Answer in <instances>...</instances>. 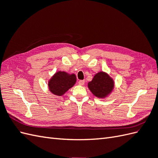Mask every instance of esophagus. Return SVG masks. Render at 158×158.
<instances>
[{"label":"esophagus","mask_w":158,"mask_h":158,"mask_svg":"<svg viewBox=\"0 0 158 158\" xmlns=\"http://www.w3.org/2000/svg\"><path fill=\"white\" fill-rule=\"evenodd\" d=\"M78 83H79V85H84V83H85V81H84V80H79Z\"/></svg>","instance_id":"esophagus-1"}]
</instances>
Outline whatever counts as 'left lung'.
Here are the masks:
<instances>
[{
    "label": "left lung",
    "mask_w": 158,
    "mask_h": 158,
    "mask_svg": "<svg viewBox=\"0 0 158 158\" xmlns=\"http://www.w3.org/2000/svg\"><path fill=\"white\" fill-rule=\"evenodd\" d=\"M114 83L112 79L103 72L98 73L91 81L88 83V87L95 96L104 98L111 92Z\"/></svg>",
    "instance_id": "1"
}]
</instances>
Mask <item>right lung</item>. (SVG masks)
<instances>
[{"label":"right lung","mask_w":158,"mask_h":158,"mask_svg":"<svg viewBox=\"0 0 158 158\" xmlns=\"http://www.w3.org/2000/svg\"><path fill=\"white\" fill-rule=\"evenodd\" d=\"M76 82L74 74L69 75L65 72H58L49 81V88L51 92L57 96H62L72 87Z\"/></svg>","instance_id":"obj_1"}]
</instances>
